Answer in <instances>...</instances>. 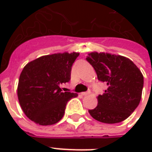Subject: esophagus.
<instances>
[{
	"label": "esophagus",
	"mask_w": 152,
	"mask_h": 152,
	"mask_svg": "<svg viewBox=\"0 0 152 152\" xmlns=\"http://www.w3.org/2000/svg\"><path fill=\"white\" fill-rule=\"evenodd\" d=\"M90 94V91H87V92H82L81 93V95H83V96H86V95H88Z\"/></svg>",
	"instance_id": "obj_1"
}]
</instances>
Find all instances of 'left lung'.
Returning <instances> with one entry per match:
<instances>
[{"mask_svg":"<svg viewBox=\"0 0 152 152\" xmlns=\"http://www.w3.org/2000/svg\"><path fill=\"white\" fill-rule=\"evenodd\" d=\"M86 60L97 74L98 80L107 85L103 95L98 96V105L88 112L94 119L106 124L125 120L141 99L144 76L127 57L93 52Z\"/></svg>","mask_w":152,"mask_h":152,"instance_id":"8db88e82","label":"left lung"}]
</instances>
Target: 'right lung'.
Segmentation results:
<instances>
[{"label":"right lung","instance_id":"1","mask_svg":"<svg viewBox=\"0 0 152 152\" xmlns=\"http://www.w3.org/2000/svg\"><path fill=\"white\" fill-rule=\"evenodd\" d=\"M79 53L42 56L23 68L18 83L20 106L27 118L40 125L58 122L67 102L76 93L63 92L61 85L70 81L72 66Z\"/></svg>","mask_w":152,"mask_h":152}]
</instances>
